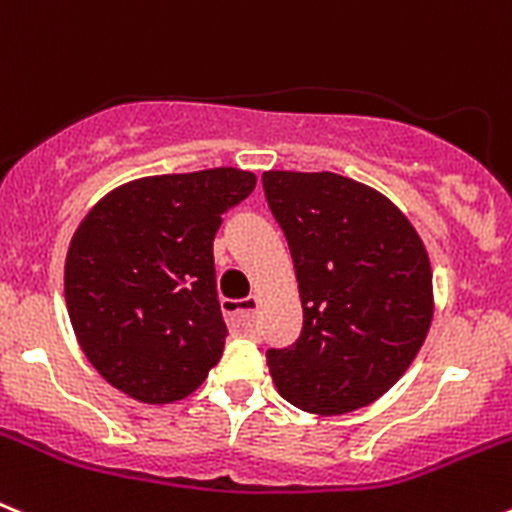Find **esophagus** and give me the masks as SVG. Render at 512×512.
Instances as JSON below:
<instances>
[{
  "mask_svg": "<svg viewBox=\"0 0 512 512\" xmlns=\"http://www.w3.org/2000/svg\"><path fill=\"white\" fill-rule=\"evenodd\" d=\"M225 318L230 320V325L243 333L253 330L256 323V312H259V297H246V300H225L223 302Z\"/></svg>",
  "mask_w": 512,
  "mask_h": 512,
  "instance_id": "esophagus-1",
  "label": "esophagus"
}]
</instances>
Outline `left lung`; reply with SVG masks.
<instances>
[{
    "label": "left lung",
    "instance_id": "obj_1",
    "mask_svg": "<svg viewBox=\"0 0 512 512\" xmlns=\"http://www.w3.org/2000/svg\"><path fill=\"white\" fill-rule=\"evenodd\" d=\"M266 202L295 261L302 330L269 348L279 395L295 408H364L405 374L433 318L428 253L387 197L346 176L266 171Z\"/></svg>",
    "mask_w": 512,
    "mask_h": 512
}]
</instances>
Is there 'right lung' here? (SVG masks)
Here are the masks:
<instances>
[{
	"label": "right lung",
	"instance_id": "right-lung-1",
	"mask_svg": "<svg viewBox=\"0 0 512 512\" xmlns=\"http://www.w3.org/2000/svg\"><path fill=\"white\" fill-rule=\"evenodd\" d=\"M256 176L241 169L146 176L92 207L66 256L81 351L140 402L184 400L223 356L212 241Z\"/></svg>",
	"mask_w": 512,
	"mask_h": 512
}]
</instances>
